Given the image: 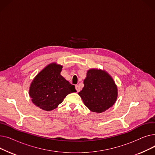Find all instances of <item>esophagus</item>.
<instances>
[{
	"label": "esophagus",
	"instance_id": "obj_1",
	"mask_svg": "<svg viewBox=\"0 0 155 155\" xmlns=\"http://www.w3.org/2000/svg\"><path fill=\"white\" fill-rule=\"evenodd\" d=\"M75 88H76V90H77V92H80V87L79 85H75Z\"/></svg>",
	"mask_w": 155,
	"mask_h": 155
}]
</instances>
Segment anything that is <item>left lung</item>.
Wrapping results in <instances>:
<instances>
[{"label":"left lung","mask_w":155,"mask_h":155,"mask_svg":"<svg viewBox=\"0 0 155 155\" xmlns=\"http://www.w3.org/2000/svg\"><path fill=\"white\" fill-rule=\"evenodd\" d=\"M84 84V87L78 95L91 111L101 113L114 104L117 88L107 72L101 70H89Z\"/></svg>","instance_id":"left-lung-1"}]
</instances>
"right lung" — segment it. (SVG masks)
<instances>
[{"mask_svg":"<svg viewBox=\"0 0 155 155\" xmlns=\"http://www.w3.org/2000/svg\"><path fill=\"white\" fill-rule=\"evenodd\" d=\"M62 66L56 63L48 65L32 80L29 96L36 106L46 111L54 109L66 96L76 92L75 85L61 75Z\"/></svg>","mask_w":155,"mask_h":155,"instance_id":"right-lung-1","label":"right lung"}]
</instances>
